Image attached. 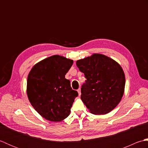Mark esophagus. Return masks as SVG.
Here are the masks:
<instances>
[{"mask_svg":"<svg viewBox=\"0 0 148 148\" xmlns=\"http://www.w3.org/2000/svg\"><path fill=\"white\" fill-rule=\"evenodd\" d=\"M77 92H78V93H79V96H80L81 95V89L80 88L77 90Z\"/></svg>","mask_w":148,"mask_h":148,"instance_id":"1","label":"esophagus"}]
</instances>
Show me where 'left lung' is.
<instances>
[{
	"instance_id": "obj_1",
	"label": "left lung",
	"mask_w": 148,
	"mask_h": 148,
	"mask_svg": "<svg viewBox=\"0 0 148 148\" xmlns=\"http://www.w3.org/2000/svg\"><path fill=\"white\" fill-rule=\"evenodd\" d=\"M86 77L81 88V99L95 115L108 114L121 101L125 77L121 65L104 55L94 53L76 62Z\"/></svg>"
}]
</instances>
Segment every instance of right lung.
<instances>
[{
  "mask_svg": "<svg viewBox=\"0 0 148 148\" xmlns=\"http://www.w3.org/2000/svg\"><path fill=\"white\" fill-rule=\"evenodd\" d=\"M72 64V60L53 55L34 65L28 75V98L36 111L47 120L61 121L70 114L78 95L65 77Z\"/></svg>",
  "mask_w": 148,
  "mask_h": 148,
  "instance_id": "right-lung-1",
  "label": "right lung"
}]
</instances>
